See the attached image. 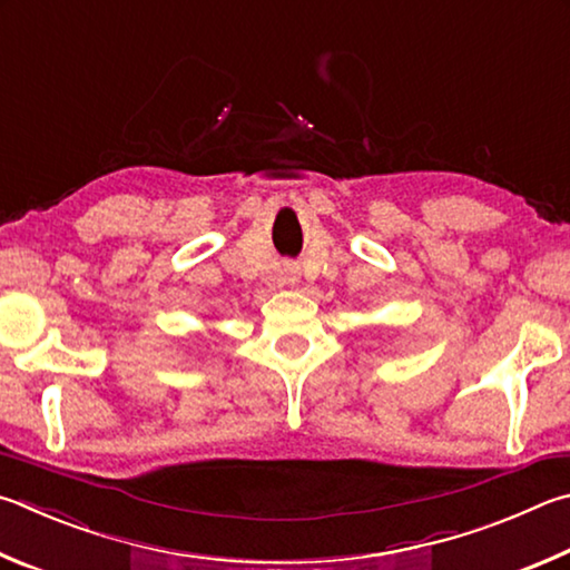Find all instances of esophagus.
Segmentation results:
<instances>
[{"label": "esophagus", "mask_w": 570, "mask_h": 570, "mask_svg": "<svg viewBox=\"0 0 570 570\" xmlns=\"http://www.w3.org/2000/svg\"><path fill=\"white\" fill-rule=\"evenodd\" d=\"M287 277H291V279H295V269H291V273H287Z\"/></svg>", "instance_id": "obj_1"}]
</instances>
